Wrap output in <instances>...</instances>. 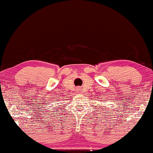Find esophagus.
<instances>
[{
  "instance_id": "obj_1",
  "label": "esophagus",
  "mask_w": 153,
  "mask_h": 153,
  "mask_svg": "<svg viewBox=\"0 0 153 153\" xmlns=\"http://www.w3.org/2000/svg\"><path fill=\"white\" fill-rule=\"evenodd\" d=\"M78 90H81V89H80L79 87V88H78Z\"/></svg>"
}]
</instances>
